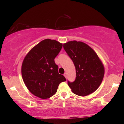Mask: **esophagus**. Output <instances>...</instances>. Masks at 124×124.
<instances>
[{
	"label": "esophagus",
	"instance_id": "34e87169",
	"mask_svg": "<svg viewBox=\"0 0 124 124\" xmlns=\"http://www.w3.org/2000/svg\"><path fill=\"white\" fill-rule=\"evenodd\" d=\"M64 76L65 77V78H66L67 79V73H65L64 74Z\"/></svg>",
	"mask_w": 124,
	"mask_h": 124
}]
</instances>
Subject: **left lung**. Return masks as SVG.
<instances>
[{"instance_id":"1","label":"left lung","mask_w":124,"mask_h":124,"mask_svg":"<svg viewBox=\"0 0 124 124\" xmlns=\"http://www.w3.org/2000/svg\"><path fill=\"white\" fill-rule=\"evenodd\" d=\"M63 47L76 70L75 81H68L72 91L80 96L93 93L104 77V67L101 60L91 47L82 41H68L64 44Z\"/></svg>"}]
</instances>
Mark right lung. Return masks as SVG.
<instances>
[{
	"label": "right lung",
	"mask_w": 124,
	"mask_h": 124,
	"mask_svg": "<svg viewBox=\"0 0 124 124\" xmlns=\"http://www.w3.org/2000/svg\"><path fill=\"white\" fill-rule=\"evenodd\" d=\"M55 40H43L33 47L23 61L21 73L24 83L33 95L42 99L49 98L56 93L61 83L66 80L58 73L54 62L62 47Z\"/></svg>",
	"instance_id": "1"
}]
</instances>
